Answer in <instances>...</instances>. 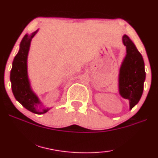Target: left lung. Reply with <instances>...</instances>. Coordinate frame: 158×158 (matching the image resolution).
Masks as SVG:
<instances>
[{
	"instance_id": "1",
	"label": "left lung",
	"mask_w": 158,
	"mask_h": 158,
	"mask_svg": "<svg viewBox=\"0 0 158 158\" xmlns=\"http://www.w3.org/2000/svg\"><path fill=\"white\" fill-rule=\"evenodd\" d=\"M123 42L127 54L120 69L119 92L122 97L129 100L131 110L142 97L146 73L142 54L134 43L126 35L123 37Z\"/></svg>"
}]
</instances>
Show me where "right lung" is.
Here are the masks:
<instances>
[{"mask_svg": "<svg viewBox=\"0 0 158 158\" xmlns=\"http://www.w3.org/2000/svg\"><path fill=\"white\" fill-rule=\"evenodd\" d=\"M37 32L38 30L32 32L30 35L26 34L22 38L19 52L14 57L12 63L10 81L11 83L12 92L15 99L29 111L40 114L46 113L48 109H43L42 111L36 109L37 105L40 104V102L30 88L27 66L30 43Z\"/></svg>", "mask_w": 158, "mask_h": 158, "instance_id": "obj_1", "label": "right lung"}]
</instances>
